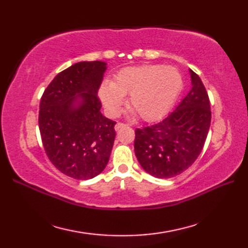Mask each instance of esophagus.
Returning <instances> with one entry per match:
<instances>
[{
    "label": "esophagus",
    "mask_w": 248,
    "mask_h": 248,
    "mask_svg": "<svg viewBox=\"0 0 248 248\" xmlns=\"http://www.w3.org/2000/svg\"><path fill=\"white\" fill-rule=\"evenodd\" d=\"M125 124H124V123H117L115 124V130L117 131V130H119V129H121V128H124V127H125Z\"/></svg>",
    "instance_id": "1"
}]
</instances>
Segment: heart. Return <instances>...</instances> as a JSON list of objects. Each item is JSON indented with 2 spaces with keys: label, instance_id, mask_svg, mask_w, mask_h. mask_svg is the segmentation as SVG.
Instances as JSON below:
<instances>
[{
  "label": "heart",
  "instance_id": "obj_1",
  "mask_svg": "<svg viewBox=\"0 0 248 248\" xmlns=\"http://www.w3.org/2000/svg\"><path fill=\"white\" fill-rule=\"evenodd\" d=\"M182 87V78L173 67L144 65L125 68L104 81L99 97L110 115L119 112L123 99L128 94V107L139 118L152 121L164 116L176 101Z\"/></svg>",
  "mask_w": 248,
  "mask_h": 248
}]
</instances>
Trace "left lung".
<instances>
[{
  "mask_svg": "<svg viewBox=\"0 0 248 248\" xmlns=\"http://www.w3.org/2000/svg\"><path fill=\"white\" fill-rule=\"evenodd\" d=\"M192 88L175 110L148 127L135 130L134 151L151 176L167 179L180 175L196 161L211 124L208 93L189 69Z\"/></svg>",
  "mask_w": 248,
  "mask_h": 248,
  "instance_id": "left-lung-1",
  "label": "left lung"
}]
</instances>
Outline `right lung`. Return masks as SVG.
<instances>
[{"mask_svg": "<svg viewBox=\"0 0 248 248\" xmlns=\"http://www.w3.org/2000/svg\"><path fill=\"white\" fill-rule=\"evenodd\" d=\"M104 62H80L57 75L44 92L38 124L46 155L57 170L77 180L98 176L107 166L115 124L100 112L97 96Z\"/></svg>", "mask_w": 248, "mask_h": 248, "instance_id": "right-lung-1", "label": "right lung"}]
</instances>
